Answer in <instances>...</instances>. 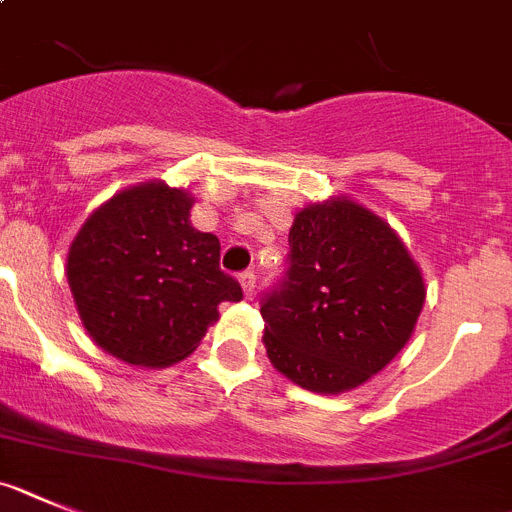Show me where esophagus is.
<instances>
[{
	"mask_svg": "<svg viewBox=\"0 0 512 512\" xmlns=\"http://www.w3.org/2000/svg\"><path fill=\"white\" fill-rule=\"evenodd\" d=\"M239 283H242L244 296H252V291H255V283H257L255 273H252V270H244V273L239 275Z\"/></svg>",
	"mask_w": 512,
	"mask_h": 512,
	"instance_id": "1",
	"label": "esophagus"
}]
</instances>
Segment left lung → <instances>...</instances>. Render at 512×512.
<instances>
[{
    "label": "left lung",
    "instance_id": "obj_1",
    "mask_svg": "<svg viewBox=\"0 0 512 512\" xmlns=\"http://www.w3.org/2000/svg\"><path fill=\"white\" fill-rule=\"evenodd\" d=\"M288 244L286 275L260 301L270 363L309 391L355 389L415 332L420 268L397 231L348 198L301 208Z\"/></svg>",
    "mask_w": 512,
    "mask_h": 512
}]
</instances>
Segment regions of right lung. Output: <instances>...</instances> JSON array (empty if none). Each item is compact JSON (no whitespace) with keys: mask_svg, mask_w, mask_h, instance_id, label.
I'll return each instance as SVG.
<instances>
[{"mask_svg":"<svg viewBox=\"0 0 512 512\" xmlns=\"http://www.w3.org/2000/svg\"><path fill=\"white\" fill-rule=\"evenodd\" d=\"M193 198L164 182L121 190L84 221L66 278L84 330L131 366L188 358L242 286L219 268L221 244L190 224Z\"/></svg>","mask_w":512,"mask_h":512,"instance_id":"add662e5","label":"right lung"}]
</instances>
